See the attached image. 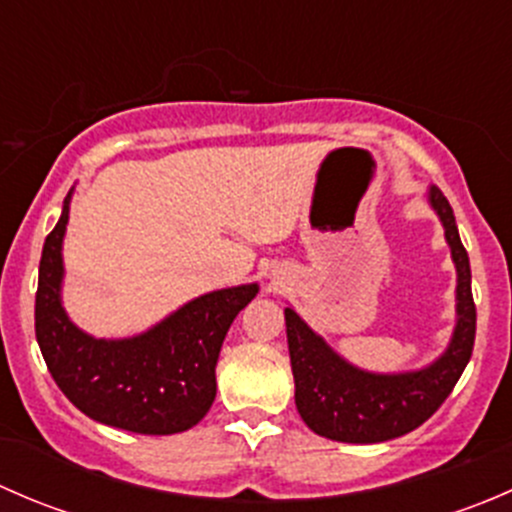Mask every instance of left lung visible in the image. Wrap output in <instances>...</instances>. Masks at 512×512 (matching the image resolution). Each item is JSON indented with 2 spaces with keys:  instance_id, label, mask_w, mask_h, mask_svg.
Here are the masks:
<instances>
[{
  "instance_id": "obj_1",
  "label": "left lung",
  "mask_w": 512,
  "mask_h": 512,
  "mask_svg": "<svg viewBox=\"0 0 512 512\" xmlns=\"http://www.w3.org/2000/svg\"><path fill=\"white\" fill-rule=\"evenodd\" d=\"M428 205L443 225L456 267V327L438 359L411 371H366L334 352L292 307H285L294 404L314 433L342 443H381L436 414L461 379L476 339L471 262L446 195L428 185Z\"/></svg>"
}]
</instances>
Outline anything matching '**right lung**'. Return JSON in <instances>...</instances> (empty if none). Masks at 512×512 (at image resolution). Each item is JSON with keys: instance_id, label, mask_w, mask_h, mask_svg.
<instances>
[{"instance_id": "obj_1", "label": "right lung", "mask_w": 512, "mask_h": 512, "mask_svg": "<svg viewBox=\"0 0 512 512\" xmlns=\"http://www.w3.org/2000/svg\"><path fill=\"white\" fill-rule=\"evenodd\" d=\"M71 195L74 188L41 250L34 307L41 356L66 399L94 421L146 436L188 431L213 406L225 334L260 285L205 292L146 332L98 339L71 322L61 299Z\"/></svg>"}]
</instances>
